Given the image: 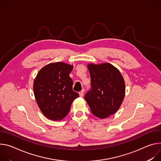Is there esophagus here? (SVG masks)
Segmentation results:
<instances>
[{"label": "esophagus", "instance_id": "34e87169", "mask_svg": "<svg viewBox=\"0 0 161 161\" xmlns=\"http://www.w3.org/2000/svg\"><path fill=\"white\" fill-rule=\"evenodd\" d=\"M84 90H82L81 92H80L79 93V96H80V97H83V95H84Z\"/></svg>", "mask_w": 161, "mask_h": 161}]
</instances>
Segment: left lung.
Instances as JSON below:
<instances>
[{"label": "left lung", "mask_w": 161, "mask_h": 161, "mask_svg": "<svg viewBox=\"0 0 161 161\" xmlns=\"http://www.w3.org/2000/svg\"><path fill=\"white\" fill-rule=\"evenodd\" d=\"M91 77L92 90L85 100L92 113L104 119L114 114L120 108L125 95V84L118 68L110 63L87 64Z\"/></svg>", "instance_id": "8db88e82"}]
</instances>
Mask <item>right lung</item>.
Segmentation results:
<instances>
[{
	"mask_svg": "<svg viewBox=\"0 0 161 161\" xmlns=\"http://www.w3.org/2000/svg\"><path fill=\"white\" fill-rule=\"evenodd\" d=\"M74 66L63 62L43 67L34 80L36 101L43 114L52 121H60L68 114L73 101L79 97L72 90L69 74Z\"/></svg>",
	"mask_w": 161,
	"mask_h": 161,
	"instance_id": "right-lung-1",
	"label": "right lung"
}]
</instances>
